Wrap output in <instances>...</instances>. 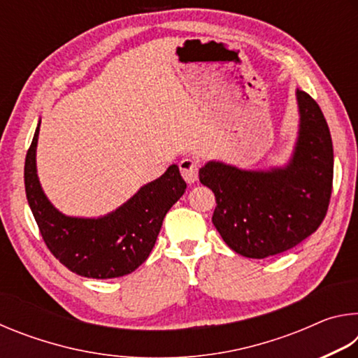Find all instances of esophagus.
I'll use <instances>...</instances> for the list:
<instances>
[{
	"label": "esophagus",
	"instance_id": "34e87169",
	"mask_svg": "<svg viewBox=\"0 0 358 358\" xmlns=\"http://www.w3.org/2000/svg\"><path fill=\"white\" fill-rule=\"evenodd\" d=\"M180 172L186 183H194L199 178V161L192 159V157H185L180 161Z\"/></svg>",
	"mask_w": 358,
	"mask_h": 358
}]
</instances>
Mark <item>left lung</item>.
<instances>
[{
	"label": "left lung",
	"instance_id": "1",
	"mask_svg": "<svg viewBox=\"0 0 358 358\" xmlns=\"http://www.w3.org/2000/svg\"><path fill=\"white\" fill-rule=\"evenodd\" d=\"M300 129L292 159L270 171L210 161L199 171L215 192V227L230 250L265 259L290 250L322 224L331 196L333 145L324 113L296 90Z\"/></svg>",
	"mask_w": 358,
	"mask_h": 358
}]
</instances>
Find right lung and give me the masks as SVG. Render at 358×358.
<instances>
[{
	"label": "right lung",
	"instance_id": "right-lung-1",
	"mask_svg": "<svg viewBox=\"0 0 358 358\" xmlns=\"http://www.w3.org/2000/svg\"><path fill=\"white\" fill-rule=\"evenodd\" d=\"M39 126L25 159V192L39 232L50 252L72 273L94 280L129 275L156 243L162 221L186 189L178 166L142 186L128 202L101 217H72L53 207L36 171Z\"/></svg>",
	"mask_w": 358,
	"mask_h": 358
}]
</instances>
